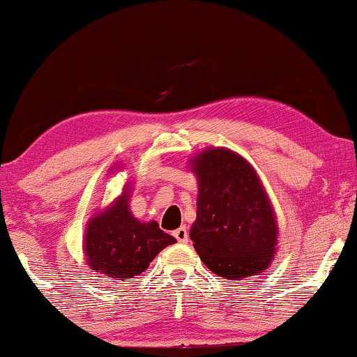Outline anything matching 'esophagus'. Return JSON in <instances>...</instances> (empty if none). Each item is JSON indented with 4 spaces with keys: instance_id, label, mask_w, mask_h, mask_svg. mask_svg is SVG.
<instances>
[{
    "instance_id": "esophagus-1",
    "label": "esophagus",
    "mask_w": 357,
    "mask_h": 357,
    "mask_svg": "<svg viewBox=\"0 0 357 357\" xmlns=\"http://www.w3.org/2000/svg\"><path fill=\"white\" fill-rule=\"evenodd\" d=\"M174 236H175V239L178 241V243H187V241H188V229H187V226H180L178 229H175L174 231Z\"/></svg>"
}]
</instances>
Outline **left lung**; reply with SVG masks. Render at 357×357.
<instances>
[{
  "mask_svg": "<svg viewBox=\"0 0 357 357\" xmlns=\"http://www.w3.org/2000/svg\"><path fill=\"white\" fill-rule=\"evenodd\" d=\"M197 221L190 229L198 256L216 275L251 277L271 264L275 215L254 169L228 149L195 157Z\"/></svg>",
  "mask_w": 357,
  "mask_h": 357,
  "instance_id": "left-lung-1",
  "label": "left lung"
}]
</instances>
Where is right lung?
<instances>
[{
  "label": "right lung",
  "instance_id": "right-lung-1",
  "mask_svg": "<svg viewBox=\"0 0 357 357\" xmlns=\"http://www.w3.org/2000/svg\"><path fill=\"white\" fill-rule=\"evenodd\" d=\"M175 243L155 221L141 223L121 197L109 210L91 218L86 228L85 256L91 271L114 280L142 274L157 254Z\"/></svg>",
  "mask_w": 357,
  "mask_h": 357
}]
</instances>
